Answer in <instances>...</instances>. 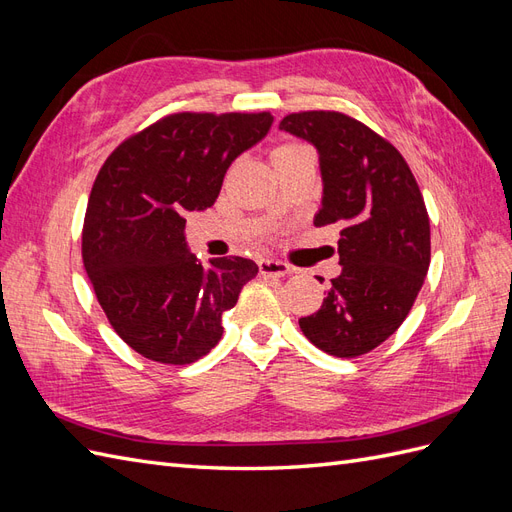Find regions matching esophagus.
I'll return each mask as SVG.
<instances>
[{
  "instance_id": "esophagus-1",
  "label": "esophagus",
  "mask_w": 512,
  "mask_h": 512,
  "mask_svg": "<svg viewBox=\"0 0 512 512\" xmlns=\"http://www.w3.org/2000/svg\"><path fill=\"white\" fill-rule=\"evenodd\" d=\"M258 271L262 277H284V275L292 273V267L286 265V262H282V260L265 258L258 262Z\"/></svg>"
}]
</instances>
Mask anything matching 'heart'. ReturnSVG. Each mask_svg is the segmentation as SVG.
Returning <instances> with one entry per match:
<instances>
[{
	"mask_svg": "<svg viewBox=\"0 0 512 512\" xmlns=\"http://www.w3.org/2000/svg\"><path fill=\"white\" fill-rule=\"evenodd\" d=\"M303 147H305V145H301V143H284V145H280V147H277V149L273 151V158L284 156V153H292V151L303 149Z\"/></svg>",
	"mask_w": 512,
	"mask_h": 512,
	"instance_id": "heart-1",
	"label": "heart"
}]
</instances>
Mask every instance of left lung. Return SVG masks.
Instances as JSON below:
<instances>
[{
	"label": "left lung",
	"instance_id": "1",
	"mask_svg": "<svg viewBox=\"0 0 512 512\" xmlns=\"http://www.w3.org/2000/svg\"><path fill=\"white\" fill-rule=\"evenodd\" d=\"M280 130L316 145L324 198L314 224L342 235V273L299 327L316 348L354 359L401 327L423 288L431 260L425 200L397 147L359 119L301 111L286 115Z\"/></svg>",
	"mask_w": 512,
	"mask_h": 512
}]
</instances>
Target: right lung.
I'll list each match as a JSON object with an SVG mask.
<instances>
[{"label":"right lung","mask_w":512,"mask_h":512,"mask_svg":"<svg viewBox=\"0 0 512 512\" xmlns=\"http://www.w3.org/2000/svg\"><path fill=\"white\" fill-rule=\"evenodd\" d=\"M262 113H170L102 164L83 222V265L115 333L149 361L190 365L220 342L222 316L256 277L250 258L205 269L185 250L190 211L215 203L228 166L265 136Z\"/></svg>","instance_id":"add662e5"}]
</instances>
